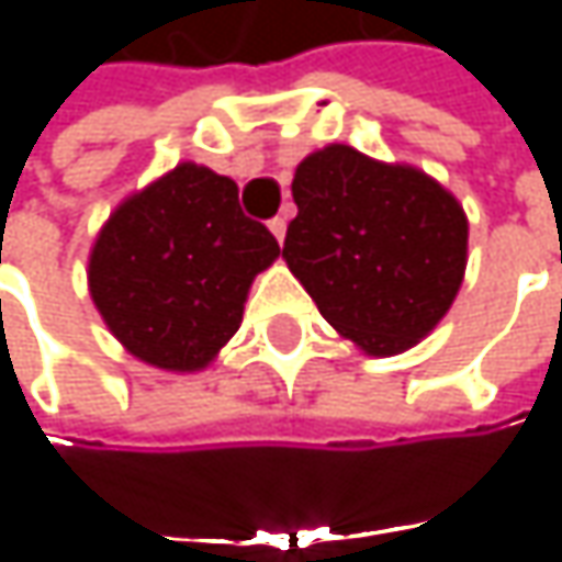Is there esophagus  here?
Segmentation results:
<instances>
[{
  "instance_id": "1",
  "label": "esophagus",
  "mask_w": 562,
  "mask_h": 562,
  "mask_svg": "<svg viewBox=\"0 0 562 562\" xmlns=\"http://www.w3.org/2000/svg\"><path fill=\"white\" fill-rule=\"evenodd\" d=\"M269 227H271V234L278 237V244H284V234H288V218H284V215H274V218L269 222Z\"/></svg>"
}]
</instances>
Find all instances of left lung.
Masks as SVG:
<instances>
[{
    "mask_svg": "<svg viewBox=\"0 0 562 562\" xmlns=\"http://www.w3.org/2000/svg\"><path fill=\"white\" fill-rule=\"evenodd\" d=\"M284 259L318 313L372 357L428 335L463 284L469 225L428 175L325 146L293 175Z\"/></svg>",
    "mask_w": 562,
    "mask_h": 562,
    "instance_id": "8db88e82",
    "label": "left lung"
}]
</instances>
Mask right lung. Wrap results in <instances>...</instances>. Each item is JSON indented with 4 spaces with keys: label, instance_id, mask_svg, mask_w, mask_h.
<instances>
[{
    "label": "right lung",
    "instance_id": "1",
    "mask_svg": "<svg viewBox=\"0 0 562 562\" xmlns=\"http://www.w3.org/2000/svg\"><path fill=\"white\" fill-rule=\"evenodd\" d=\"M278 252L269 227L244 215L231 178L184 162L99 231L90 293L134 357L196 372L240 328L249 284Z\"/></svg>",
    "mask_w": 562,
    "mask_h": 562
}]
</instances>
